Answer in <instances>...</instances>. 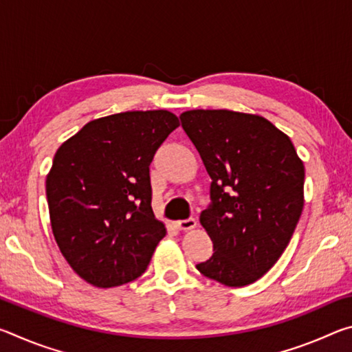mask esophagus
I'll list each match as a JSON object with an SVG mask.
<instances>
[{
	"mask_svg": "<svg viewBox=\"0 0 352 352\" xmlns=\"http://www.w3.org/2000/svg\"><path fill=\"white\" fill-rule=\"evenodd\" d=\"M175 225H177L178 230L188 231V230L195 228V225H197V222H195V219L189 217V219H184V220H178V222H175Z\"/></svg>",
	"mask_w": 352,
	"mask_h": 352,
	"instance_id": "obj_1",
	"label": "esophagus"
}]
</instances>
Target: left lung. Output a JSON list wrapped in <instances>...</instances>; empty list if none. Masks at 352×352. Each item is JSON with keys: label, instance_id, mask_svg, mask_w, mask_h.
Segmentation results:
<instances>
[{"label": "left lung", "instance_id": "1", "mask_svg": "<svg viewBox=\"0 0 352 352\" xmlns=\"http://www.w3.org/2000/svg\"><path fill=\"white\" fill-rule=\"evenodd\" d=\"M180 119L212 180L200 223L214 253L195 267L220 284L243 287L289 245L305 205V166L289 136L262 116L189 110Z\"/></svg>", "mask_w": 352, "mask_h": 352}]
</instances>
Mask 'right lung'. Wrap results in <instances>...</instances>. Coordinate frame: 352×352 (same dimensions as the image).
Masks as SVG:
<instances>
[{
	"mask_svg": "<svg viewBox=\"0 0 352 352\" xmlns=\"http://www.w3.org/2000/svg\"><path fill=\"white\" fill-rule=\"evenodd\" d=\"M178 126L168 110L118 113L57 148L46 177L51 228L71 269L94 287L141 276L166 236L152 211L148 166Z\"/></svg>",
	"mask_w": 352,
	"mask_h": 352,
	"instance_id": "right-lung-1",
	"label": "right lung"
}]
</instances>
